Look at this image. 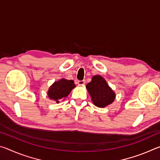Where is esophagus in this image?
Listing matches in <instances>:
<instances>
[{"label": "esophagus", "instance_id": "1", "mask_svg": "<svg viewBox=\"0 0 160 160\" xmlns=\"http://www.w3.org/2000/svg\"><path fill=\"white\" fill-rule=\"evenodd\" d=\"M85 83V80H78V84L79 85H83Z\"/></svg>", "mask_w": 160, "mask_h": 160}]
</instances>
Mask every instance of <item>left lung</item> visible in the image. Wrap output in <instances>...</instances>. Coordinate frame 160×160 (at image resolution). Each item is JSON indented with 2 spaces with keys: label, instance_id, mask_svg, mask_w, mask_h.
I'll use <instances>...</instances> for the list:
<instances>
[{
  "label": "left lung",
  "instance_id": "obj_1",
  "mask_svg": "<svg viewBox=\"0 0 160 160\" xmlns=\"http://www.w3.org/2000/svg\"><path fill=\"white\" fill-rule=\"evenodd\" d=\"M86 88L90 94L93 104L97 107L104 108L112 104L115 99V92L104 78L99 75H94Z\"/></svg>",
  "mask_w": 160,
  "mask_h": 160
}]
</instances>
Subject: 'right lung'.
Returning <instances> with one entry per match:
<instances>
[{
  "label": "right lung",
  "mask_w": 160,
  "mask_h": 160,
  "mask_svg": "<svg viewBox=\"0 0 160 160\" xmlns=\"http://www.w3.org/2000/svg\"><path fill=\"white\" fill-rule=\"evenodd\" d=\"M75 88L73 80H68L64 78L56 81L48 90V96L49 99L56 103H59L61 99L66 98L70 92Z\"/></svg>",
  "instance_id": "right-lung-1"
}]
</instances>
